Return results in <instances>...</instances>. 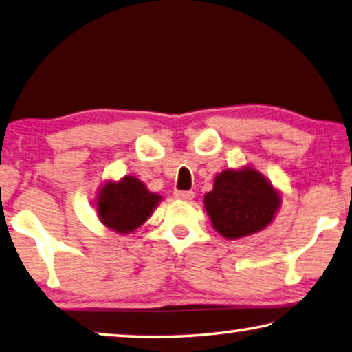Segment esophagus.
<instances>
[{"instance_id":"obj_1","label":"esophagus","mask_w":352,"mask_h":352,"mask_svg":"<svg viewBox=\"0 0 352 352\" xmlns=\"http://www.w3.org/2000/svg\"><path fill=\"white\" fill-rule=\"evenodd\" d=\"M174 197L178 198V200L189 201V200H192V198H194V192H192V190H175Z\"/></svg>"}]
</instances>
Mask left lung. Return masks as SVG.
<instances>
[{"mask_svg":"<svg viewBox=\"0 0 352 352\" xmlns=\"http://www.w3.org/2000/svg\"><path fill=\"white\" fill-rule=\"evenodd\" d=\"M282 198L266 178L252 168L220 172L214 189L204 195L212 226L228 240L265 229L272 221Z\"/></svg>","mask_w":352,"mask_h":352,"instance_id":"1","label":"left lung"}]
</instances>
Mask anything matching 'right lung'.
<instances>
[{
	"instance_id": "right-lung-1",
	"label": "right lung",
	"mask_w": 352,
	"mask_h": 352,
	"mask_svg": "<svg viewBox=\"0 0 352 352\" xmlns=\"http://www.w3.org/2000/svg\"><path fill=\"white\" fill-rule=\"evenodd\" d=\"M160 200L162 197L149 192L143 182L127 175L101 188L97 200L98 219L115 232L129 234L149 219Z\"/></svg>"
}]
</instances>
